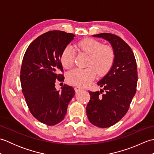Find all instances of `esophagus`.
I'll return each instance as SVG.
<instances>
[{"label": "esophagus", "instance_id": "1", "mask_svg": "<svg viewBox=\"0 0 154 154\" xmlns=\"http://www.w3.org/2000/svg\"><path fill=\"white\" fill-rule=\"evenodd\" d=\"M74 89H75V92H76V93H78L79 91H80L83 89L81 87H75Z\"/></svg>", "mask_w": 154, "mask_h": 154}]
</instances>
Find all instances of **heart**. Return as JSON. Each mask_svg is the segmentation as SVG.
Segmentation results:
<instances>
[{
	"instance_id": "b5f03b06",
	"label": "heart",
	"mask_w": 154,
	"mask_h": 154,
	"mask_svg": "<svg viewBox=\"0 0 154 154\" xmlns=\"http://www.w3.org/2000/svg\"><path fill=\"white\" fill-rule=\"evenodd\" d=\"M79 51L89 55L87 66L85 69H75L67 76V80L74 85L87 86L94 80L97 72L99 75L106 74L112 67L114 60L112 48L103 45L100 42L92 38H85L77 44ZM75 50L71 45L64 48L61 55V61L65 69L73 66Z\"/></svg>"
}]
</instances>
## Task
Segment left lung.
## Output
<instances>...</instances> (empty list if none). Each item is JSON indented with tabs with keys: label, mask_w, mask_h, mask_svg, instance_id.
<instances>
[{
	"label": "left lung",
	"mask_w": 154,
	"mask_h": 154,
	"mask_svg": "<svg viewBox=\"0 0 154 154\" xmlns=\"http://www.w3.org/2000/svg\"><path fill=\"white\" fill-rule=\"evenodd\" d=\"M108 41L114 52V60L109 71L99 82L103 89L89 94L86 112L91 124L108 128L125 115L135 95L138 82L136 59L132 49L122 38L109 33L93 35Z\"/></svg>",
	"instance_id": "8db88e82"
}]
</instances>
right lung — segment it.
<instances>
[{
	"instance_id": "right-lung-1",
	"label": "right lung",
	"mask_w": 154,
	"mask_h": 154,
	"mask_svg": "<svg viewBox=\"0 0 154 154\" xmlns=\"http://www.w3.org/2000/svg\"><path fill=\"white\" fill-rule=\"evenodd\" d=\"M75 35L63 31H50L29 45L22 60L20 82L26 102L40 122L54 126L63 120L68 104L75 95L72 87L55 88V80L63 76L61 55Z\"/></svg>"
}]
</instances>
